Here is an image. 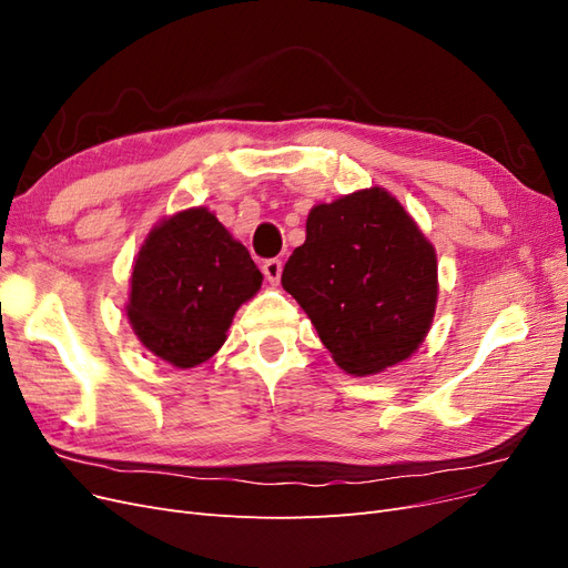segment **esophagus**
I'll return each mask as SVG.
<instances>
[{"label": "esophagus", "instance_id": "1", "mask_svg": "<svg viewBox=\"0 0 568 568\" xmlns=\"http://www.w3.org/2000/svg\"><path fill=\"white\" fill-rule=\"evenodd\" d=\"M282 270H284V263L280 261V257H270V261L263 263V274H265V280L270 284H277L280 282Z\"/></svg>", "mask_w": 568, "mask_h": 568}]
</instances>
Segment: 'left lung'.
Masks as SVG:
<instances>
[{
    "mask_svg": "<svg viewBox=\"0 0 568 568\" xmlns=\"http://www.w3.org/2000/svg\"><path fill=\"white\" fill-rule=\"evenodd\" d=\"M282 286L343 372L379 374L417 353L432 329L436 248L384 186L357 189L313 205Z\"/></svg>",
    "mask_w": 568,
    "mask_h": 568,
    "instance_id": "1",
    "label": "left lung"
}]
</instances>
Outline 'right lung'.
Here are the masks:
<instances>
[{
  "label": "right lung",
  "instance_id": "obj_1",
  "mask_svg": "<svg viewBox=\"0 0 568 568\" xmlns=\"http://www.w3.org/2000/svg\"><path fill=\"white\" fill-rule=\"evenodd\" d=\"M263 274L213 211L194 205L146 234L130 274L128 320L142 346L189 369L211 359Z\"/></svg>",
  "mask_w": 568,
  "mask_h": 568
}]
</instances>
